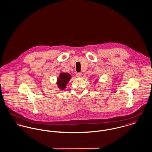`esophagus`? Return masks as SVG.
Listing matches in <instances>:
<instances>
[{"instance_id": "esophagus-1", "label": "esophagus", "mask_w": 152, "mask_h": 152, "mask_svg": "<svg viewBox=\"0 0 152 152\" xmlns=\"http://www.w3.org/2000/svg\"><path fill=\"white\" fill-rule=\"evenodd\" d=\"M76 76L78 78H80V77H81L83 76V73L82 72H77Z\"/></svg>"}]
</instances>
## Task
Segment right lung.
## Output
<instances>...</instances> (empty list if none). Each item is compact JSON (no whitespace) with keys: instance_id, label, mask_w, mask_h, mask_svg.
Returning a JSON list of instances; mask_svg holds the SVG:
<instances>
[{"instance_id":"add662e5","label":"right lung","mask_w":152,"mask_h":152,"mask_svg":"<svg viewBox=\"0 0 152 152\" xmlns=\"http://www.w3.org/2000/svg\"><path fill=\"white\" fill-rule=\"evenodd\" d=\"M71 78V75L69 73L61 72L59 74V77L57 81V85L58 87L61 89L63 90L66 88V85L69 83Z\"/></svg>"}]
</instances>
